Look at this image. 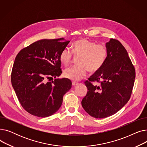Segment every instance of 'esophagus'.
I'll use <instances>...</instances> for the list:
<instances>
[{
  "instance_id": "esophagus-1",
  "label": "esophagus",
  "mask_w": 147,
  "mask_h": 147,
  "mask_svg": "<svg viewBox=\"0 0 147 147\" xmlns=\"http://www.w3.org/2000/svg\"><path fill=\"white\" fill-rule=\"evenodd\" d=\"M79 83H78V82H72V84H73V86H76V85H78Z\"/></svg>"
}]
</instances>
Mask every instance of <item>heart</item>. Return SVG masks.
<instances>
[{
    "label": "heart",
    "mask_w": 147,
    "mask_h": 147,
    "mask_svg": "<svg viewBox=\"0 0 147 147\" xmlns=\"http://www.w3.org/2000/svg\"><path fill=\"white\" fill-rule=\"evenodd\" d=\"M72 51L65 48L60 53L59 59L62 64L68 65L72 59L73 54L79 56L78 60L79 65L67 68L64 71L65 78L78 81L84 78L89 71L91 73L98 71L104 64L108 51L106 46L96 45L86 38H82L72 44Z\"/></svg>",
    "instance_id": "1"
}]
</instances>
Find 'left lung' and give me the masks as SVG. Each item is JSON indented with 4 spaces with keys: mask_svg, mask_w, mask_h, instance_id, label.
Here are the masks:
<instances>
[{
    "mask_svg": "<svg viewBox=\"0 0 147 147\" xmlns=\"http://www.w3.org/2000/svg\"><path fill=\"white\" fill-rule=\"evenodd\" d=\"M108 55L104 64L84 82L88 88L82 105L90 116L102 119L116 113L130 99L135 69L124 46L111 38L106 43ZM91 81L99 83L93 85Z\"/></svg>",
    "mask_w": 147,
    "mask_h": 147,
    "instance_id": "1",
    "label": "left lung"
}]
</instances>
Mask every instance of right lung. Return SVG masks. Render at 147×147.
I'll list each match as a JSON object with an SVG mask.
<instances>
[{"mask_svg": "<svg viewBox=\"0 0 147 147\" xmlns=\"http://www.w3.org/2000/svg\"><path fill=\"white\" fill-rule=\"evenodd\" d=\"M64 40H38L21 50L15 59L12 87L23 109L35 116L46 117L55 114L71 88L70 80L56 79L62 73L60 53L69 43ZM53 77V81H46Z\"/></svg>", "mask_w": 147, "mask_h": 147, "instance_id": "1", "label": "right lung"}]
</instances>
